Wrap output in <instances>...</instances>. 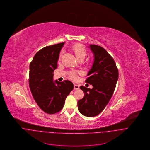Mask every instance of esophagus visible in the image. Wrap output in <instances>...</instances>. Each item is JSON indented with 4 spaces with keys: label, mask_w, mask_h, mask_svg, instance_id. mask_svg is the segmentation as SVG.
Returning a JSON list of instances; mask_svg holds the SVG:
<instances>
[{
    "label": "esophagus",
    "mask_w": 150,
    "mask_h": 150,
    "mask_svg": "<svg viewBox=\"0 0 150 150\" xmlns=\"http://www.w3.org/2000/svg\"><path fill=\"white\" fill-rule=\"evenodd\" d=\"M79 88V86L77 84H74V90H77Z\"/></svg>",
    "instance_id": "esophagus-1"
}]
</instances>
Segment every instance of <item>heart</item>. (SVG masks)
<instances>
[{
	"mask_svg": "<svg viewBox=\"0 0 150 150\" xmlns=\"http://www.w3.org/2000/svg\"><path fill=\"white\" fill-rule=\"evenodd\" d=\"M72 50L73 51L76 58L78 59H83L85 58V57L87 55V51L85 49V48L80 44H74L72 47ZM61 56V54H60ZM70 77L73 80H76L77 77V74L76 73H71L70 74Z\"/></svg>",
	"mask_w": 150,
	"mask_h": 150,
	"instance_id": "obj_1",
	"label": "heart"
}]
</instances>
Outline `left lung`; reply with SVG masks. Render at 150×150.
Returning <instances> with one entry per match:
<instances>
[{
	"label": "left lung",
	"instance_id": "left-lung-1",
	"mask_svg": "<svg viewBox=\"0 0 150 150\" xmlns=\"http://www.w3.org/2000/svg\"><path fill=\"white\" fill-rule=\"evenodd\" d=\"M94 62L88 71L86 82L93 86L92 89L81 86L84 98L78 101L79 111L87 117L99 115L109 103L118 79V69L115 62L105 49L90 45Z\"/></svg>",
	"mask_w": 150,
	"mask_h": 150
}]
</instances>
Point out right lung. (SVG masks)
Returning a JSON list of instances; mask_svg holds the SVG:
<instances>
[{
  "instance_id": "add662e5",
  "label": "right lung",
  "mask_w": 150,
  "mask_h": 150,
  "mask_svg": "<svg viewBox=\"0 0 150 150\" xmlns=\"http://www.w3.org/2000/svg\"><path fill=\"white\" fill-rule=\"evenodd\" d=\"M64 42L45 47L34 55L29 65V84L39 107L48 114L60 111L67 96L74 88L69 80L53 81L59 52Z\"/></svg>"
}]
</instances>
